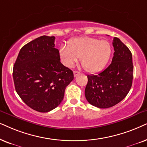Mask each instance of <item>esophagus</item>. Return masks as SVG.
<instances>
[{"mask_svg":"<svg viewBox=\"0 0 147 147\" xmlns=\"http://www.w3.org/2000/svg\"><path fill=\"white\" fill-rule=\"evenodd\" d=\"M79 74H80L79 72L77 71V70H75V71H74V77H77Z\"/></svg>","mask_w":147,"mask_h":147,"instance_id":"1","label":"esophagus"}]
</instances>
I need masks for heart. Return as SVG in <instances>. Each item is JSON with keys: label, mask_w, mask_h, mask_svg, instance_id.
Instances as JSON below:
<instances>
[{"label": "heart", "mask_w": 147, "mask_h": 147, "mask_svg": "<svg viewBox=\"0 0 147 147\" xmlns=\"http://www.w3.org/2000/svg\"><path fill=\"white\" fill-rule=\"evenodd\" d=\"M112 49L107 40L90 37H81L70 40L68 45L60 47V56L64 65L72 68L81 58L86 71L95 73L103 69L111 57Z\"/></svg>", "instance_id": "b5f03b06"}]
</instances>
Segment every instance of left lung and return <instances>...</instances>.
<instances>
[{
	"mask_svg": "<svg viewBox=\"0 0 147 147\" xmlns=\"http://www.w3.org/2000/svg\"><path fill=\"white\" fill-rule=\"evenodd\" d=\"M112 44L115 52L111 63L97 75L87 76L85 97L90 104L99 108H108L120 102L132 87V53L118 38H113Z\"/></svg>",
	"mask_w": 147,
	"mask_h": 147,
	"instance_id": "8db88e82",
	"label": "left lung"
}]
</instances>
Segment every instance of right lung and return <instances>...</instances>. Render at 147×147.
Masks as SVG:
<instances>
[{
	"mask_svg": "<svg viewBox=\"0 0 147 147\" xmlns=\"http://www.w3.org/2000/svg\"><path fill=\"white\" fill-rule=\"evenodd\" d=\"M54 36H43L20 50L13 70L15 88L25 104L39 112H48L63 100L73 72L60 62Z\"/></svg>",
	"mask_w": 147,
	"mask_h": 147,
	"instance_id": "obj_1",
	"label": "right lung"
}]
</instances>
